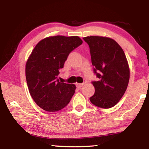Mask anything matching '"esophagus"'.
Listing matches in <instances>:
<instances>
[{"label":"esophagus","mask_w":149,"mask_h":149,"mask_svg":"<svg viewBox=\"0 0 149 149\" xmlns=\"http://www.w3.org/2000/svg\"><path fill=\"white\" fill-rule=\"evenodd\" d=\"M84 84H84V83H83V84H76V86L78 88H81V87H82L83 86H84Z\"/></svg>","instance_id":"1"}]
</instances>
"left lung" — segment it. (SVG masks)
<instances>
[{
  "label": "left lung",
  "instance_id": "1",
  "mask_svg": "<svg viewBox=\"0 0 149 149\" xmlns=\"http://www.w3.org/2000/svg\"><path fill=\"white\" fill-rule=\"evenodd\" d=\"M83 39L89 45L94 72L99 78L92 82L95 92L90 101L98 107L112 108L124 95L129 83L130 68L124 52L109 37L88 36Z\"/></svg>",
  "mask_w": 149,
  "mask_h": 149
}]
</instances>
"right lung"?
I'll return each mask as SVG.
<instances>
[{"label":"right lung","instance_id":"add662e5","mask_svg":"<svg viewBox=\"0 0 149 149\" xmlns=\"http://www.w3.org/2000/svg\"><path fill=\"white\" fill-rule=\"evenodd\" d=\"M82 42L78 36L56 35L42 39L32 50L26 64L27 84L42 109L56 112L70 102L76 87L60 82L57 76L69 54Z\"/></svg>","mask_w":149,"mask_h":149}]
</instances>
